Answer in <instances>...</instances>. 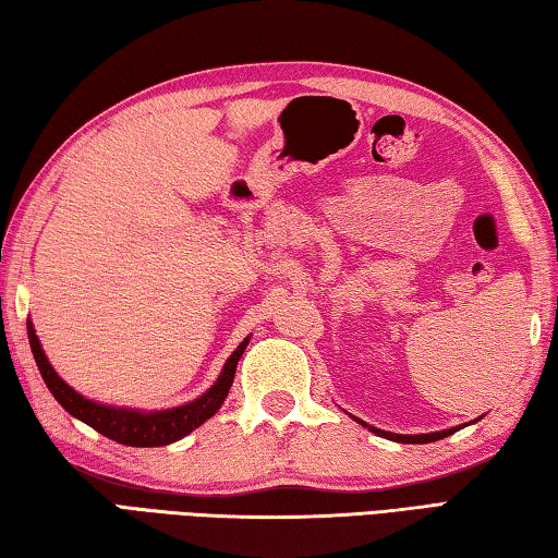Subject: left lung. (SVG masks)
Returning a JSON list of instances; mask_svg holds the SVG:
<instances>
[{
  "label": "left lung",
  "mask_w": 558,
  "mask_h": 558,
  "mask_svg": "<svg viewBox=\"0 0 558 558\" xmlns=\"http://www.w3.org/2000/svg\"><path fill=\"white\" fill-rule=\"evenodd\" d=\"M364 426H366V423H364ZM369 430H374L376 436L389 438V440H396V442H433V440H440V438L452 436V433H456V428H448V430H440V433H426V436H399V433H386V430L372 428V426H369Z\"/></svg>",
  "instance_id": "8db88e82"
}]
</instances>
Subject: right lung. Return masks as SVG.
<instances>
[{
	"mask_svg": "<svg viewBox=\"0 0 558 558\" xmlns=\"http://www.w3.org/2000/svg\"><path fill=\"white\" fill-rule=\"evenodd\" d=\"M26 332H29V344L36 359V366L44 376L46 386L53 393V399L59 401L65 411L83 423H88L90 428H96L102 436L122 442V446H135V448H157L167 446V442H174L184 438L186 433L199 428L204 421H209L211 415L221 409V403L233 384L235 376V364L243 354L248 339H243L241 347L229 356L223 372L209 391H206L202 399H196L186 405H179V409L169 411H157V413H140V411H125V409H110V405L93 403L83 399L81 393H75L69 384H65L59 374L53 372V366L46 359L44 349L36 339V332L32 323H26Z\"/></svg>",
	"mask_w": 558,
	"mask_h": 558,
	"instance_id": "1",
	"label": "right lung"
}]
</instances>
